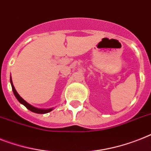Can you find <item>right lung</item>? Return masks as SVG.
I'll list each match as a JSON object with an SVG mask.
<instances>
[{"mask_svg": "<svg viewBox=\"0 0 151 151\" xmlns=\"http://www.w3.org/2000/svg\"><path fill=\"white\" fill-rule=\"evenodd\" d=\"M10 81H11V84H12V91H13V92H14V95H15L16 99H18V101L20 102L21 104H22L24 105L25 107L28 109L30 111H33V112H35V113H40V114H45V113H47V112H50L52 110V109H38V108H35L32 105H29V103H27L26 101H24V99L20 96V95H18V92L16 91L15 88H14V85H13V83H12V78H11V80H10Z\"/></svg>", "mask_w": 151, "mask_h": 151, "instance_id": "add662e5", "label": "right lung"}]
</instances>
